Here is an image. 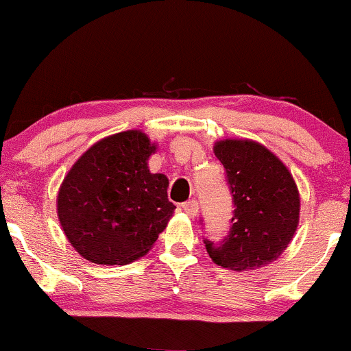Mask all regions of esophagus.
<instances>
[{
  "label": "esophagus",
  "mask_w": 351,
  "mask_h": 351,
  "mask_svg": "<svg viewBox=\"0 0 351 351\" xmlns=\"http://www.w3.org/2000/svg\"><path fill=\"white\" fill-rule=\"evenodd\" d=\"M181 209H183V211L186 213L189 217H196L199 211V204L196 199H189V201H186V203L181 204Z\"/></svg>",
  "instance_id": "34e87169"
}]
</instances>
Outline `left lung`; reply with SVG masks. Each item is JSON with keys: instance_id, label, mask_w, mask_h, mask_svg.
I'll return each instance as SVG.
<instances>
[{"instance_id": "left-lung-1", "label": "left lung", "mask_w": 351, "mask_h": 351, "mask_svg": "<svg viewBox=\"0 0 351 351\" xmlns=\"http://www.w3.org/2000/svg\"><path fill=\"white\" fill-rule=\"evenodd\" d=\"M234 204L229 234L206 251L221 267L249 271L271 264L287 249L299 224V189L291 171L264 145L221 140L215 145Z\"/></svg>"}]
</instances>
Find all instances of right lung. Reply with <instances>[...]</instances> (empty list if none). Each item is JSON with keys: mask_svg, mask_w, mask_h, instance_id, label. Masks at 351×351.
Segmentation results:
<instances>
[{"mask_svg": "<svg viewBox=\"0 0 351 351\" xmlns=\"http://www.w3.org/2000/svg\"><path fill=\"white\" fill-rule=\"evenodd\" d=\"M156 147L138 130L100 140L60 184L58 216L69 243L95 264L123 265L152 249L175 211L168 178L150 173Z\"/></svg>", "mask_w": 351, "mask_h": 351, "instance_id": "right-lung-1", "label": "right lung"}]
</instances>
